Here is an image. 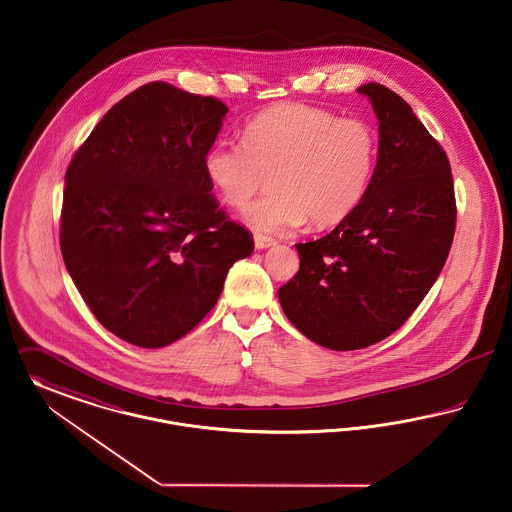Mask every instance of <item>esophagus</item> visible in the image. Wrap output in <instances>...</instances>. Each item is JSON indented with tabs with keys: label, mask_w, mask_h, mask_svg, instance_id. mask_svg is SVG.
I'll return each instance as SVG.
<instances>
[{
	"label": "esophagus",
	"mask_w": 512,
	"mask_h": 512,
	"mask_svg": "<svg viewBox=\"0 0 512 512\" xmlns=\"http://www.w3.org/2000/svg\"><path fill=\"white\" fill-rule=\"evenodd\" d=\"M275 241L273 239H269V237H264V235H254V246L258 248V250H264V248H269V246H273Z\"/></svg>",
	"instance_id": "esophagus-1"
}]
</instances>
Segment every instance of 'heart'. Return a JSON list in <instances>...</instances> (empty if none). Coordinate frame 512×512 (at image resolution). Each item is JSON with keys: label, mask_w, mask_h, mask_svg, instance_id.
I'll return each instance as SVG.
<instances>
[{"label": "heart", "mask_w": 512, "mask_h": 512, "mask_svg": "<svg viewBox=\"0 0 512 512\" xmlns=\"http://www.w3.org/2000/svg\"><path fill=\"white\" fill-rule=\"evenodd\" d=\"M377 163V135L362 119L327 109L279 104L252 117L243 142L217 140L204 171L219 198L243 210L271 177V194L246 221L264 233L341 223L362 204Z\"/></svg>", "instance_id": "b5f03b06"}]
</instances>
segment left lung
Here are the masks:
<instances>
[{
  "label": "left lung",
  "mask_w": 512,
  "mask_h": 512,
  "mask_svg": "<svg viewBox=\"0 0 512 512\" xmlns=\"http://www.w3.org/2000/svg\"><path fill=\"white\" fill-rule=\"evenodd\" d=\"M358 92L379 121L372 185L329 235L296 244L300 269L279 289L289 322L331 350L395 333L439 277L457 225L445 150L399 94L377 82Z\"/></svg>",
  "instance_id": "1"
}]
</instances>
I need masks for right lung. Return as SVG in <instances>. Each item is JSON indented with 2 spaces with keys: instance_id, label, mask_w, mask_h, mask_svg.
Masks as SVG:
<instances>
[{
  "instance_id": "right-lung-1",
  "label": "right lung",
  "mask_w": 512,
  "mask_h": 512,
  "mask_svg": "<svg viewBox=\"0 0 512 512\" xmlns=\"http://www.w3.org/2000/svg\"><path fill=\"white\" fill-rule=\"evenodd\" d=\"M225 113L214 96L148 82L109 109L67 167L65 268L96 320L136 347L187 335L254 250L204 171Z\"/></svg>"
}]
</instances>
